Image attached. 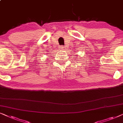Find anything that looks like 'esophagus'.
I'll return each instance as SVG.
<instances>
[{"label": "esophagus", "instance_id": "esophagus-1", "mask_svg": "<svg viewBox=\"0 0 123 123\" xmlns=\"http://www.w3.org/2000/svg\"><path fill=\"white\" fill-rule=\"evenodd\" d=\"M60 49H61V50H63L65 49V47L63 46H60Z\"/></svg>", "mask_w": 123, "mask_h": 123}]
</instances>
